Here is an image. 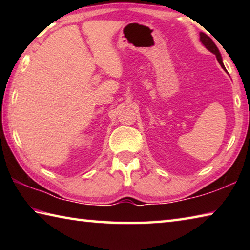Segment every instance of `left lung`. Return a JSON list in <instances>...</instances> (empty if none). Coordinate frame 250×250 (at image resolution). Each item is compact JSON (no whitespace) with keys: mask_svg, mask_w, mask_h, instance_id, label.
<instances>
[{"mask_svg":"<svg viewBox=\"0 0 250 250\" xmlns=\"http://www.w3.org/2000/svg\"><path fill=\"white\" fill-rule=\"evenodd\" d=\"M200 37H201V42H202V44L205 46V47L209 50L210 53H213L214 55H216V58H217V61H218V62L219 64H221V66H222V68L224 69V70H226V68H225V66H224V64H223V59H222V56H221V53H219V50H218V48H217V46L215 45V43L213 41H211V39L209 36H207L206 34H204V33H200Z\"/></svg>","mask_w":250,"mask_h":250,"instance_id":"obj_1","label":"left lung"}]
</instances>
